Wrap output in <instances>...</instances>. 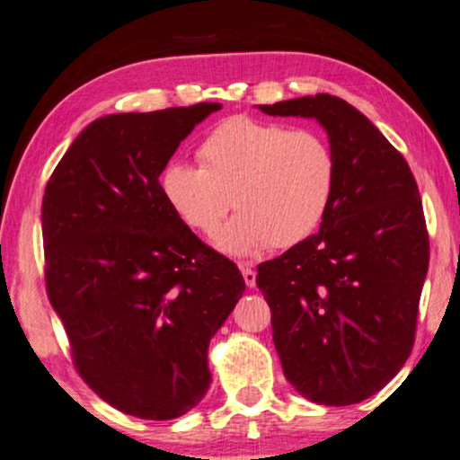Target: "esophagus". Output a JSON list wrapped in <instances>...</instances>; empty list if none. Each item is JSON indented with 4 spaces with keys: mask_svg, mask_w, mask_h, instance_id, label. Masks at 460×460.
I'll return each mask as SVG.
<instances>
[{
    "mask_svg": "<svg viewBox=\"0 0 460 460\" xmlns=\"http://www.w3.org/2000/svg\"><path fill=\"white\" fill-rule=\"evenodd\" d=\"M238 266H241L244 285H247V288H255V277H258V274H255L253 266L252 264H238Z\"/></svg>",
    "mask_w": 460,
    "mask_h": 460,
    "instance_id": "1",
    "label": "esophagus"
}]
</instances>
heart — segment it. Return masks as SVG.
Returning a JSON list of instances; mask_svg holds the SVG:
<instances>
[{
    "mask_svg": "<svg viewBox=\"0 0 460 460\" xmlns=\"http://www.w3.org/2000/svg\"><path fill=\"white\" fill-rule=\"evenodd\" d=\"M200 166L172 160L160 190L190 228L213 234L230 207L241 213L216 236L226 253L247 255L304 241L325 217L336 190V156L317 130L234 116L199 147ZM233 199H230L229 196Z\"/></svg>",
    "mask_w": 460,
    "mask_h": 460,
    "instance_id": "obj_1",
    "label": "heart"
}]
</instances>
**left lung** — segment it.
Returning a JSON list of instances; mask_svg holds the SVG:
<instances>
[{
  "instance_id": "left-lung-1",
  "label": "left lung",
  "mask_w": 460,
  "mask_h": 460,
  "mask_svg": "<svg viewBox=\"0 0 460 460\" xmlns=\"http://www.w3.org/2000/svg\"><path fill=\"white\" fill-rule=\"evenodd\" d=\"M260 111L314 118L338 166L317 234L258 266L283 374L314 403H359L414 344L429 268L419 186L402 154L344 99L321 93Z\"/></svg>"
}]
</instances>
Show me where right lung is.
<instances>
[{
  "mask_svg": "<svg viewBox=\"0 0 460 460\" xmlns=\"http://www.w3.org/2000/svg\"><path fill=\"white\" fill-rule=\"evenodd\" d=\"M217 110L99 118L65 152L41 202L46 289L77 372L137 419H177L205 397L208 342L244 291L236 264L196 238L158 181Z\"/></svg>",
  "mask_w": 460,
  "mask_h": 460,
  "instance_id": "1",
  "label": "right lung"
}]
</instances>
